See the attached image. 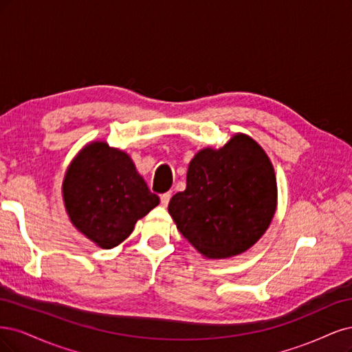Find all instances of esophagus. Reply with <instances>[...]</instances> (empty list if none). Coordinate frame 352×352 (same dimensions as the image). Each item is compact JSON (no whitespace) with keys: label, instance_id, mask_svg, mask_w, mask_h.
Returning a JSON list of instances; mask_svg holds the SVG:
<instances>
[{"label":"esophagus","instance_id":"obj_1","mask_svg":"<svg viewBox=\"0 0 352 352\" xmlns=\"http://www.w3.org/2000/svg\"><path fill=\"white\" fill-rule=\"evenodd\" d=\"M169 199H171V192H164V195H161V203H162V206H168Z\"/></svg>","mask_w":352,"mask_h":352}]
</instances>
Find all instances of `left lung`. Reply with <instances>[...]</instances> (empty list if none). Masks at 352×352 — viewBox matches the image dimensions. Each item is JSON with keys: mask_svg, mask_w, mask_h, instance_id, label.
I'll return each mask as SVG.
<instances>
[{"mask_svg": "<svg viewBox=\"0 0 352 352\" xmlns=\"http://www.w3.org/2000/svg\"><path fill=\"white\" fill-rule=\"evenodd\" d=\"M276 178L266 152L235 134L221 149L192 157L187 187L168 212L186 240L209 258L241 254L256 244L276 210Z\"/></svg>", "mask_w": 352, "mask_h": 352, "instance_id": "1", "label": "left lung"}]
</instances>
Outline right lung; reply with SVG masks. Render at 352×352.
<instances>
[{
    "instance_id": "add662e5",
    "label": "right lung",
    "mask_w": 352,
    "mask_h": 352,
    "mask_svg": "<svg viewBox=\"0 0 352 352\" xmlns=\"http://www.w3.org/2000/svg\"><path fill=\"white\" fill-rule=\"evenodd\" d=\"M63 197L70 221L90 241L112 248L160 205L131 157L105 142H92L67 169Z\"/></svg>"
}]
</instances>
